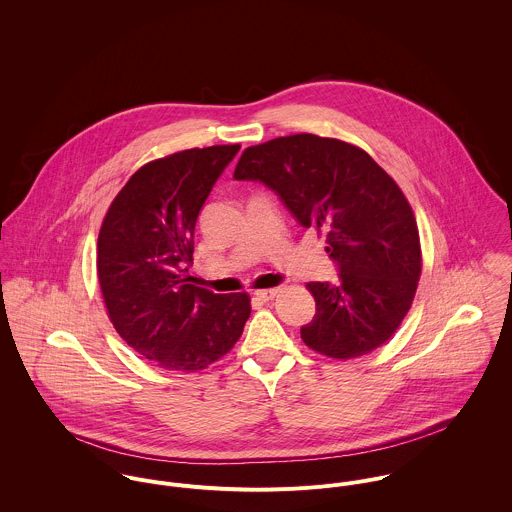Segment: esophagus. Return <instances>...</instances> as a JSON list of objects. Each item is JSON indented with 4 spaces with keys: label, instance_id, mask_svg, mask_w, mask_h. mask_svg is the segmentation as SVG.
<instances>
[{
    "label": "esophagus",
    "instance_id": "obj_1",
    "mask_svg": "<svg viewBox=\"0 0 512 512\" xmlns=\"http://www.w3.org/2000/svg\"><path fill=\"white\" fill-rule=\"evenodd\" d=\"M278 292H280L278 288H272V290H258L256 297L262 299V301H270V299H274V297L278 295Z\"/></svg>",
    "mask_w": 512,
    "mask_h": 512
}]
</instances>
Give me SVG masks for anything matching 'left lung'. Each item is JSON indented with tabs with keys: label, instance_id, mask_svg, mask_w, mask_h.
Masks as SVG:
<instances>
[{
	"label": "left lung",
	"instance_id": "left-lung-1",
	"mask_svg": "<svg viewBox=\"0 0 512 512\" xmlns=\"http://www.w3.org/2000/svg\"><path fill=\"white\" fill-rule=\"evenodd\" d=\"M236 181L270 187L301 226L325 234L339 282H309L315 317L303 343L331 359L384 345L400 327L422 274L420 234L396 181L361 147L313 134L246 147Z\"/></svg>",
	"mask_w": 512,
	"mask_h": 512
}]
</instances>
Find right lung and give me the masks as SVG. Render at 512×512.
Here are the masks:
<instances>
[{
    "mask_svg": "<svg viewBox=\"0 0 512 512\" xmlns=\"http://www.w3.org/2000/svg\"><path fill=\"white\" fill-rule=\"evenodd\" d=\"M240 146L193 147L140 167L112 201L96 270L120 337L165 370L197 372L224 357L250 317L248 293L189 284L195 224Z\"/></svg>",
    "mask_w": 512,
    "mask_h": 512,
    "instance_id": "1",
    "label": "right lung"
}]
</instances>
